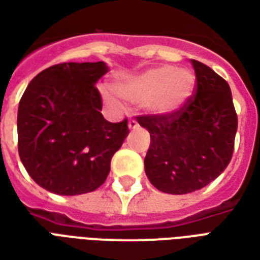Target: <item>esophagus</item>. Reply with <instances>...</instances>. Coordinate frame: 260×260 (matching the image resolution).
I'll list each match as a JSON object with an SVG mask.
<instances>
[{
    "label": "esophagus",
    "mask_w": 260,
    "mask_h": 260,
    "mask_svg": "<svg viewBox=\"0 0 260 260\" xmlns=\"http://www.w3.org/2000/svg\"><path fill=\"white\" fill-rule=\"evenodd\" d=\"M128 128H129V129H138V128H139V124L136 122L135 119H129V121H128Z\"/></svg>",
    "instance_id": "obj_1"
}]
</instances>
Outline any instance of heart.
Listing matches in <instances>:
<instances>
[{
  "label": "heart",
  "mask_w": 260,
  "mask_h": 260,
  "mask_svg": "<svg viewBox=\"0 0 260 260\" xmlns=\"http://www.w3.org/2000/svg\"><path fill=\"white\" fill-rule=\"evenodd\" d=\"M196 76L191 69L161 65L132 75L114 83V90L125 102L143 104L149 113L171 115L185 107L193 96ZM103 99L117 106L115 97L110 91H103Z\"/></svg>",
  "instance_id": "b5f03b06"
}]
</instances>
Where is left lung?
<instances>
[{
    "label": "left lung",
    "instance_id": "left-lung-1",
    "mask_svg": "<svg viewBox=\"0 0 260 260\" xmlns=\"http://www.w3.org/2000/svg\"><path fill=\"white\" fill-rule=\"evenodd\" d=\"M195 94L171 115H139L150 134L145 173L158 191L184 195L202 189L223 173L234 152L238 126L229 83L192 59Z\"/></svg>",
    "mask_w": 260,
    "mask_h": 260
}]
</instances>
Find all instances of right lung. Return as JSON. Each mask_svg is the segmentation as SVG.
<instances>
[{
  "mask_svg": "<svg viewBox=\"0 0 260 260\" xmlns=\"http://www.w3.org/2000/svg\"><path fill=\"white\" fill-rule=\"evenodd\" d=\"M108 67L64 62L44 69L18 108V150L33 181L57 195H82L104 184L114 153L129 134L128 119L103 117L96 82Z\"/></svg>",
  "mask_w": 260,
  "mask_h": 260,
  "instance_id": "obj_1",
  "label": "right lung"
}]
</instances>
